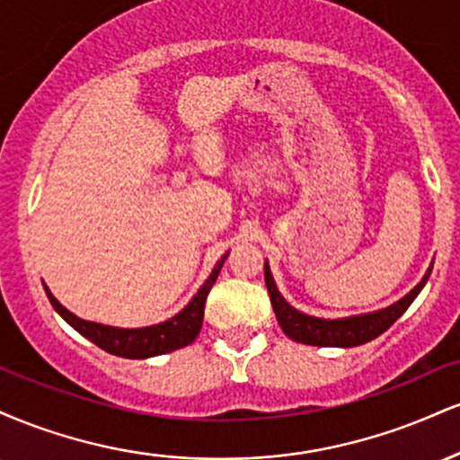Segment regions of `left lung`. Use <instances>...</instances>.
Instances as JSON below:
<instances>
[{
  "label": "left lung",
  "instance_id": "obj_1",
  "mask_svg": "<svg viewBox=\"0 0 460 460\" xmlns=\"http://www.w3.org/2000/svg\"><path fill=\"white\" fill-rule=\"evenodd\" d=\"M430 270L432 266L429 268V272L424 274V279H421V281L417 283L402 300H398V303L392 305V307L374 311V314L355 315V318H341V320H322V318H314V315L300 314V311L289 307V305L285 303V298L279 294L268 263L263 266V277H266V288H268V294H270L272 309L274 314H277V320L279 324H281L285 335L292 337L294 341H300V344H309V346L352 348V346L367 344V341H372L374 337L383 335V332L411 307V303H413L417 294L421 292V288H424L426 281H429Z\"/></svg>",
  "mask_w": 460,
  "mask_h": 460
}]
</instances>
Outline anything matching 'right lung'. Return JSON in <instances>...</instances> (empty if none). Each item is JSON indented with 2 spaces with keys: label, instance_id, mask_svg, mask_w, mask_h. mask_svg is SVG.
I'll return each mask as SVG.
<instances>
[{
  "label": "right lung",
  "instance_id": "obj_1",
  "mask_svg": "<svg viewBox=\"0 0 460 460\" xmlns=\"http://www.w3.org/2000/svg\"><path fill=\"white\" fill-rule=\"evenodd\" d=\"M225 260L226 255L216 263L209 279L203 283V288L199 289L197 296L190 300L186 309L179 311L175 318L155 326H146V329H114V326H103L97 324V322H86L62 307V305L51 296V292L47 288L45 292L58 314H60L77 332H82L86 340H91L93 344L102 348V350L125 358H146L155 355H166V352L177 350V348L192 344V341L197 340L200 326H203L205 300H208L209 289H212L216 279H218V272L220 268H223Z\"/></svg>",
  "mask_w": 460,
  "mask_h": 460
}]
</instances>
